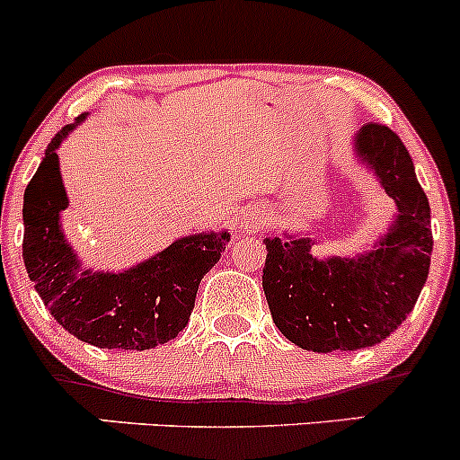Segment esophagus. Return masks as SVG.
Wrapping results in <instances>:
<instances>
[{
    "label": "esophagus",
    "mask_w": 460,
    "mask_h": 460,
    "mask_svg": "<svg viewBox=\"0 0 460 460\" xmlns=\"http://www.w3.org/2000/svg\"><path fill=\"white\" fill-rule=\"evenodd\" d=\"M261 224V217L257 215V212H239V219H236V228H239L241 232H252L257 230V226Z\"/></svg>",
    "instance_id": "obj_1"
}]
</instances>
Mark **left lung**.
Returning <instances> with one entry per match:
<instances>
[{
  "label": "left lung",
  "instance_id": "left-lung-1",
  "mask_svg": "<svg viewBox=\"0 0 460 460\" xmlns=\"http://www.w3.org/2000/svg\"><path fill=\"white\" fill-rule=\"evenodd\" d=\"M354 150L396 203L394 221L370 252L321 259L310 236L263 239V292L274 325L312 352L381 343L407 319L429 272V203L403 141L387 126L367 124Z\"/></svg>",
  "mask_w": 460,
  "mask_h": 460
}]
</instances>
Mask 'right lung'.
<instances>
[{
	"label": "right lung",
	"instance_id": "1",
	"mask_svg": "<svg viewBox=\"0 0 460 460\" xmlns=\"http://www.w3.org/2000/svg\"><path fill=\"white\" fill-rule=\"evenodd\" d=\"M86 115L53 137L23 192V263L57 323L79 341L108 349H150L188 325L203 274L221 259L230 232L181 236L121 272L82 268L61 230L68 208L57 148Z\"/></svg>",
	"mask_w": 460,
	"mask_h": 460
}]
</instances>
